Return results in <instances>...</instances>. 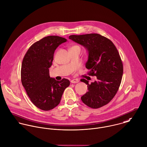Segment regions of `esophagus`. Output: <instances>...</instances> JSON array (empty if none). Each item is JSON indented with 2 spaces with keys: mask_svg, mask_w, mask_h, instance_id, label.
Returning a JSON list of instances; mask_svg holds the SVG:
<instances>
[{
  "mask_svg": "<svg viewBox=\"0 0 147 147\" xmlns=\"http://www.w3.org/2000/svg\"><path fill=\"white\" fill-rule=\"evenodd\" d=\"M79 80L78 79H72L71 81V82L72 83H79Z\"/></svg>",
  "mask_w": 147,
  "mask_h": 147,
  "instance_id": "34e87169",
  "label": "esophagus"
}]
</instances>
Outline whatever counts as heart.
<instances>
[{
  "mask_svg": "<svg viewBox=\"0 0 147 147\" xmlns=\"http://www.w3.org/2000/svg\"><path fill=\"white\" fill-rule=\"evenodd\" d=\"M80 49V47L79 45H74V46H72L71 47L70 49Z\"/></svg>",
  "mask_w": 147,
  "mask_h": 147,
  "instance_id": "obj_1",
  "label": "heart"
}]
</instances>
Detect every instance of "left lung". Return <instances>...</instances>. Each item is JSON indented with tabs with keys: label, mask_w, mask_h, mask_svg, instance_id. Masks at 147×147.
<instances>
[{
	"label": "left lung",
	"mask_w": 147,
	"mask_h": 147,
	"mask_svg": "<svg viewBox=\"0 0 147 147\" xmlns=\"http://www.w3.org/2000/svg\"><path fill=\"white\" fill-rule=\"evenodd\" d=\"M69 39L84 46L88 51L86 68L90 76L97 81L91 84L85 79L88 91L81 97L82 101L94 109L109 103L116 95L123 74V64L115 45L109 39L98 34L71 35Z\"/></svg>",
	"instance_id": "left-lung-1"
}]
</instances>
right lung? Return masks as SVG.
<instances>
[{
	"label": "right lung",
	"instance_id": "add662e5",
	"mask_svg": "<svg viewBox=\"0 0 147 147\" xmlns=\"http://www.w3.org/2000/svg\"><path fill=\"white\" fill-rule=\"evenodd\" d=\"M67 39L48 36L34 43L25 54L21 67V81L31 102L38 108L49 111L60 102L69 80L60 81L49 76L55 49Z\"/></svg>",
	"mask_w": 147,
	"mask_h": 147
}]
</instances>
